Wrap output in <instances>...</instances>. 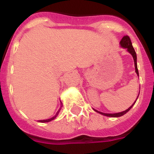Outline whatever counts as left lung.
Listing matches in <instances>:
<instances>
[{
	"mask_svg": "<svg viewBox=\"0 0 154 154\" xmlns=\"http://www.w3.org/2000/svg\"><path fill=\"white\" fill-rule=\"evenodd\" d=\"M119 45H120V47H122L123 48H126V51L130 53L132 56H133V61H134V66H135V72H136V73H137V75H138V77H139V72H138V69H137V54H136L135 50H134L133 45H132V42H131V41H130V38H129V36H124V37H123V38L121 39L120 42H119ZM139 94H140V92H139ZM138 97H139V95H138V96H137V99H136V101L134 102L133 104H132L131 106H130L129 108L127 109H126L125 111H123V112H116V113H105V112H99V111L95 109H93L95 110L96 112H97L98 113L101 114V115H103V116H109V117H119V116H122L125 115L126 112H128L129 111H130V109H131L132 107L133 106V105L135 104V103L137 102Z\"/></svg>",
	"mask_w": 154,
	"mask_h": 154,
	"instance_id": "8db88e82",
	"label": "left lung"
}]
</instances>
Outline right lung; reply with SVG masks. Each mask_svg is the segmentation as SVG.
I'll return each instance as SVG.
<instances>
[{
    "label": "right lung",
    "instance_id": "add662e5",
    "mask_svg": "<svg viewBox=\"0 0 154 154\" xmlns=\"http://www.w3.org/2000/svg\"><path fill=\"white\" fill-rule=\"evenodd\" d=\"M60 102H61V101H60ZM62 102H61V106H60V108H59V109L58 110V112H56V114H55V115L53 117L50 118V119H43V120H38V122H40V123H48V122H50V121L53 120V119H55V118H56L57 116H58V113H59V112H60V110H61V109H62Z\"/></svg>",
    "mask_w": 154,
    "mask_h": 154
}]
</instances>
